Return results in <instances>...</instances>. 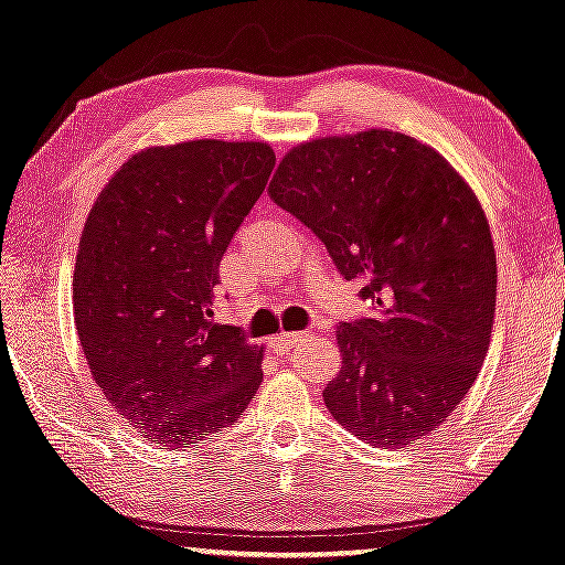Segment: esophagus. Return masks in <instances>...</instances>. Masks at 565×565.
<instances>
[{
    "label": "esophagus",
    "mask_w": 565,
    "mask_h": 565,
    "mask_svg": "<svg viewBox=\"0 0 565 565\" xmlns=\"http://www.w3.org/2000/svg\"><path fill=\"white\" fill-rule=\"evenodd\" d=\"M305 339H307V333H289V331H284V333H276L270 344H274L278 352H289V349H295V347L302 344Z\"/></svg>",
    "instance_id": "34e87169"
}]
</instances>
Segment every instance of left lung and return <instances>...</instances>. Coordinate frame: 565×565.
<instances>
[{
    "label": "left lung",
    "mask_w": 565,
    "mask_h": 565,
    "mask_svg": "<svg viewBox=\"0 0 565 565\" xmlns=\"http://www.w3.org/2000/svg\"><path fill=\"white\" fill-rule=\"evenodd\" d=\"M270 198L323 242L373 316L341 323L323 402L377 448L409 446L472 388L495 318V249L469 184L402 132L305 142Z\"/></svg>",
    "instance_id": "obj_1"
}]
</instances>
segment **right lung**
<instances>
[{"mask_svg":"<svg viewBox=\"0 0 565 565\" xmlns=\"http://www.w3.org/2000/svg\"><path fill=\"white\" fill-rule=\"evenodd\" d=\"M266 142L190 140L132 156L85 221L73 305L93 381L132 427L190 448L230 427L263 349L213 323L218 266L266 190Z\"/></svg>","mask_w":565,"mask_h":565,"instance_id":"obj_1","label":"right lung"}]
</instances>
